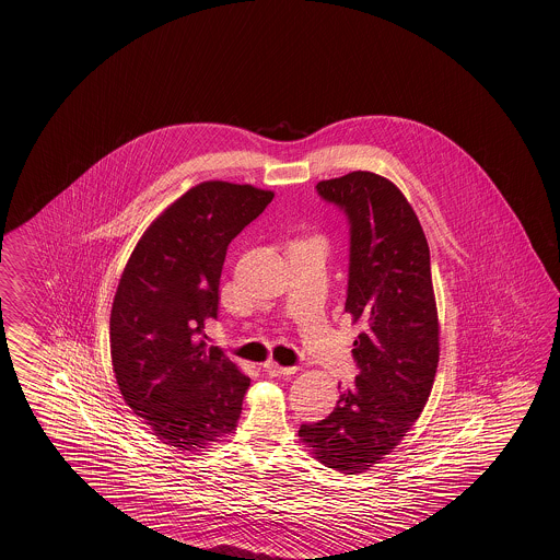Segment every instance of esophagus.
Returning a JSON list of instances; mask_svg holds the SVG:
<instances>
[{
  "mask_svg": "<svg viewBox=\"0 0 560 560\" xmlns=\"http://www.w3.org/2000/svg\"><path fill=\"white\" fill-rule=\"evenodd\" d=\"M262 368H265V372L271 373V375H291V373L298 372V368H288V365H279L277 361H265L262 363Z\"/></svg>",
  "mask_w": 560,
  "mask_h": 560,
  "instance_id": "1",
  "label": "esophagus"
}]
</instances>
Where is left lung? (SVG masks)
Returning <instances> with one entry per match:
<instances>
[{
	"instance_id": "obj_1",
	"label": "left lung",
	"mask_w": 560,
	"mask_h": 560,
	"mask_svg": "<svg viewBox=\"0 0 560 560\" xmlns=\"http://www.w3.org/2000/svg\"><path fill=\"white\" fill-rule=\"evenodd\" d=\"M316 190L351 223L345 312L365 330L353 342L355 384L298 435L326 468L361 475L400 445L435 382L440 318L429 244L402 190L380 174L357 170Z\"/></svg>"
}]
</instances>
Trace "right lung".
Here are the masks:
<instances>
[{
    "label": "right lung",
    "instance_id": "right-lung-1",
    "mask_svg": "<svg viewBox=\"0 0 560 560\" xmlns=\"http://www.w3.org/2000/svg\"><path fill=\"white\" fill-rule=\"evenodd\" d=\"M275 192L207 180L168 205L139 237L110 310V357L125 402L162 443L201 452L236 431L250 377L205 324L218 318L228 246Z\"/></svg>",
    "mask_w": 560,
    "mask_h": 560
}]
</instances>
